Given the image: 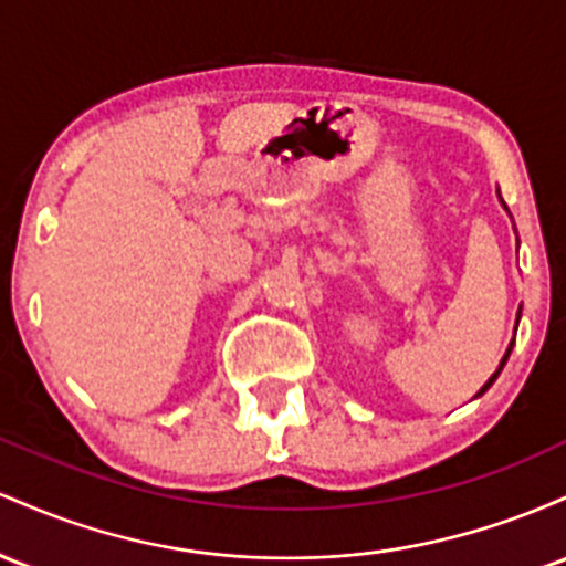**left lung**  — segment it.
I'll list each match as a JSON object with an SVG mask.
<instances>
[{"instance_id":"8db88e82","label":"left lung","mask_w":566,"mask_h":566,"mask_svg":"<svg viewBox=\"0 0 566 566\" xmlns=\"http://www.w3.org/2000/svg\"><path fill=\"white\" fill-rule=\"evenodd\" d=\"M518 317H522V310H518ZM518 323V321H516ZM511 350H513V342H511V347H507V353L503 355V360H500V366H497V371H494L492 374V377H489V382L484 385V387H481V390H479V396H484V392L489 390V387H492L494 385V379H497L500 377V371H503V366H505V360H507V355H511Z\"/></svg>"}]
</instances>
